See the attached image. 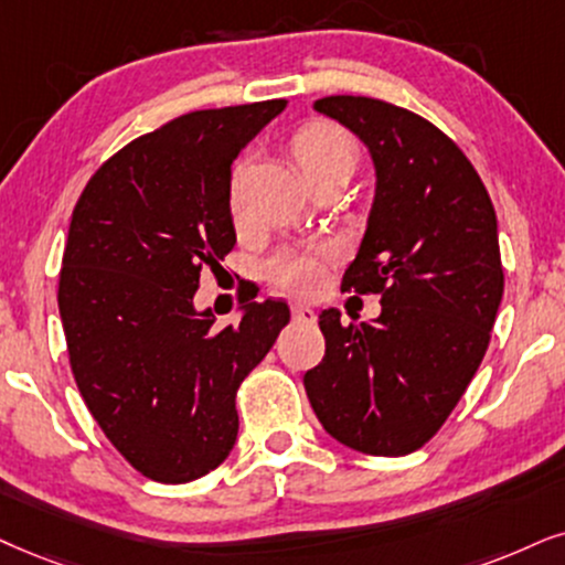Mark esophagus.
Here are the masks:
<instances>
[{
  "label": "esophagus",
  "mask_w": 565,
  "mask_h": 565,
  "mask_svg": "<svg viewBox=\"0 0 565 565\" xmlns=\"http://www.w3.org/2000/svg\"><path fill=\"white\" fill-rule=\"evenodd\" d=\"M291 318L302 320V323H312V320H316V310H312L310 305L295 302V305H291Z\"/></svg>",
  "instance_id": "1"
}]
</instances>
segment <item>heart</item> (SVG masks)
I'll list each match as a JSON object with an SVG mask.
<instances>
[{"instance_id":"1","label":"heart","mask_w":565,"mask_h":565,"mask_svg":"<svg viewBox=\"0 0 565 565\" xmlns=\"http://www.w3.org/2000/svg\"><path fill=\"white\" fill-rule=\"evenodd\" d=\"M295 156L310 182L326 171L347 167L354 169L356 161V142L344 127L333 122H312L297 132ZM245 167H237L232 182V209L239 213V184ZM333 266V249L326 245H299L278 249L274 258L268 260L266 274L276 289L287 295L312 297L326 287L328 276Z\"/></svg>"}]
</instances>
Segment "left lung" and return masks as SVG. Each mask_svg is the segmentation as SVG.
Instances as JSON below:
<instances>
[{
  "mask_svg": "<svg viewBox=\"0 0 565 565\" xmlns=\"http://www.w3.org/2000/svg\"><path fill=\"white\" fill-rule=\"evenodd\" d=\"M316 111L349 127L375 163V198L341 289L381 295L373 323L320 312L326 356L305 391L326 433L354 451L406 456L459 404L503 297L498 218L461 148L419 114L367 96Z\"/></svg>",
  "mask_w": 565,
  "mask_h": 565,
  "instance_id": "left-lung-1",
  "label": "left lung"
}]
</instances>
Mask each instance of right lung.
Here are the masks:
<instances>
[{
    "label": "right lung",
    "instance_id": "right-lung-1",
    "mask_svg": "<svg viewBox=\"0 0 565 565\" xmlns=\"http://www.w3.org/2000/svg\"><path fill=\"white\" fill-rule=\"evenodd\" d=\"M287 102L190 111L114 153L77 200L60 270L70 367L111 446L156 482L230 456L234 398L289 307L247 302L237 326L195 310L203 268L232 253V161Z\"/></svg>",
    "mask_w": 565,
    "mask_h": 565
}]
</instances>
